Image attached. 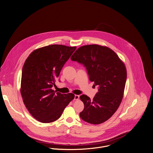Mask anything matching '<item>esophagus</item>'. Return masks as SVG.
Segmentation results:
<instances>
[{"label":"esophagus","mask_w":153,"mask_h":153,"mask_svg":"<svg viewBox=\"0 0 153 153\" xmlns=\"http://www.w3.org/2000/svg\"><path fill=\"white\" fill-rule=\"evenodd\" d=\"M79 98V96L78 95H75V97H74V100H78Z\"/></svg>","instance_id":"1"}]
</instances>
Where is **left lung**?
Instances as JSON below:
<instances>
[{
  "label": "left lung",
  "mask_w": 153,
  "mask_h": 153,
  "mask_svg": "<svg viewBox=\"0 0 153 153\" xmlns=\"http://www.w3.org/2000/svg\"><path fill=\"white\" fill-rule=\"evenodd\" d=\"M71 59L82 64L89 80L98 86L93 100L85 95L80 97L84 104L81 118L94 125L105 122L117 111L123 99L127 78L124 63L111 48L97 44L79 47Z\"/></svg>",
  "instance_id": "8db88e82"
}]
</instances>
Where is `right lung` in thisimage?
I'll return each mask as SVG.
<instances>
[{"label":"right lung","mask_w":153,"mask_h":153,"mask_svg":"<svg viewBox=\"0 0 153 153\" xmlns=\"http://www.w3.org/2000/svg\"><path fill=\"white\" fill-rule=\"evenodd\" d=\"M76 48L58 44L43 47L33 51L24 64L21 95L30 113L42 123L58 119L75 97L71 93L56 92L51 88Z\"/></svg>","instance_id":"add662e5"}]
</instances>
